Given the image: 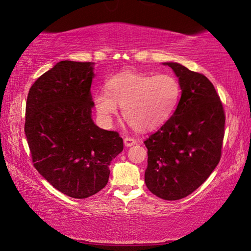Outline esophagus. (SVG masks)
Segmentation results:
<instances>
[{
  "label": "esophagus",
  "mask_w": 251,
  "mask_h": 251,
  "mask_svg": "<svg viewBox=\"0 0 251 251\" xmlns=\"http://www.w3.org/2000/svg\"><path fill=\"white\" fill-rule=\"evenodd\" d=\"M136 144H137V140L134 139V138H131V137H126L125 138V145L126 147H131Z\"/></svg>",
  "instance_id": "obj_1"
}]
</instances>
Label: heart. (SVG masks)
<instances>
[{"mask_svg": "<svg viewBox=\"0 0 251 251\" xmlns=\"http://www.w3.org/2000/svg\"><path fill=\"white\" fill-rule=\"evenodd\" d=\"M181 85L172 75L125 71L106 81V92L94 96L96 111L110 123L122 107L123 118L137 131H151L168 121L181 99Z\"/></svg>", "mask_w": 251, "mask_h": 251, "instance_id": "heart-1", "label": "heart"}]
</instances>
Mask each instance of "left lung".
Here are the masks:
<instances>
[{"label": "left lung", "mask_w": 251, "mask_h": 251, "mask_svg": "<svg viewBox=\"0 0 251 251\" xmlns=\"http://www.w3.org/2000/svg\"><path fill=\"white\" fill-rule=\"evenodd\" d=\"M181 85L176 112L144 141L147 147L145 183L165 201L187 197L207 180L222 154L225 113L213 83L204 75L174 62Z\"/></svg>", "instance_id": "obj_1"}]
</instances>
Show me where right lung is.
Masks as SVG:
<instances>
[{
  "mask_svg": "<svg viewBox=\"0 0 251 251\" xmlns=\"http://www.w3.org/2000/svg\"><path fill=\"white\" fill-rule=\"evenodd\" d=\"M92 62L61 61L30 87L26 133L35 169L52 186L83 199L107 184L111 161L123 151L117 131L92 119Z\"/></svg>",
  "mask_w": 251,
  "mask_h": 251,
  "instance_id": "right-lung-1",
  "label": "right lung"
}]
</instances>
